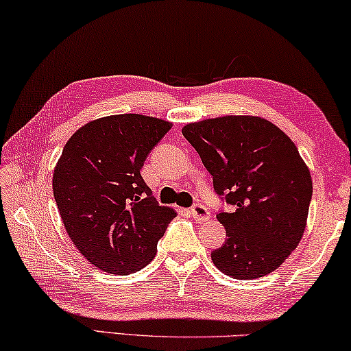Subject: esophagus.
Listing matches in <instances>:
<instances>
[{
    "mask_svg": "<svg viewBox=\"0 0 351 351\" xmlns=\"http://www.w3.org/2000/svg\"><path fill=\"white\" fill-rule=\"evenodd\" d=\"M189 214H191V217L195 221H206V220H209V217H210L208 208L203 204H195L191 210H189Z\"/></svg>",
    "mask_w": 351,
    "mask_h": 351,
    "instance_id": "esophagus-1",
    "label": "esophagus"
}]
</instances>
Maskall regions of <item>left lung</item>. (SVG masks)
<instances>
[{
  "instance_id": "left-lung-1",
  "label": "left lung",
  "mask_w": 351,
  "mask_h": 351,
  "mask_svg": "<svg viewBox=\"0 0 351 351\" xmlns=\"http://www.w3.org/2000/svg\"><path fill=\"white\" fill-rule=\"evenodd\" d=\"M214 189L232 213L217 214L226 242L210 253L214 265L236 280L276 270L302 241L313 180L287 134L254 115H225L182 128Z\"/></svg>"
}]
</instances>
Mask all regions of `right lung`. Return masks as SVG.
<instances>
[{
  "instance_id": "right-lung-1",
  "label": "right lung",
  "mask_w": 351,
  "mask_h": 351,
  "mask_svg": "<svg viewBox=\"0 0 351 351\" xmlns=\"http://www.w3.org/2000/svg\"><path fill=\"white\" fill-rule=\"evenodd\" d=\"M170 121L119 114L81 126L54 167L53 193L66 234L97 269L128 275L152 263L176 213L159 206L141 175Z\"/></svg>"
}]
</instances>
